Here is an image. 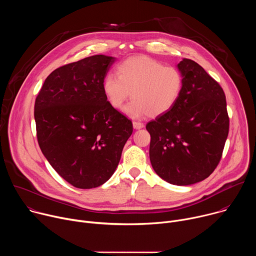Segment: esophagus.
I'll return each mask as SVG.
<instances>
[{"mask_svg":"<svg viewBox=\"0 0 256 256\" xmlns=\"http://www.w3.org/2000/svg\"><path fill=\"white\" fill-rule=\"evenodd\" d=\"M132 126L134 130H140V128H144V124L142 122H132Z\"/></svg>","mask_w":256,"mask_h":256,"instance_id":"obj_1","label":"esophagus"}]
</instances>
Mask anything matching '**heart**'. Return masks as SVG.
Returning a JSON list of instances; mask_svg holds the SVG:
<instances>
[{"label":"heart","mask_w":256,"mask_h":256,"mask_svg":"<svg viewBox=\"0 0 256 256\" xmlns=\"http://www.w3.org/2000/svg\"><path fill=\"white\" fill-rule=\"evenodd\" d=\"M118 77L108 74L102 82V91L108 103L122 109L130 97L134 99L124 108V114L138 118L144 116L159 118L176 104L184 85L178 68L164 66L148 56H132L116 68Z\"/></svg>","instance_id":"heart-1"}]
</instances>
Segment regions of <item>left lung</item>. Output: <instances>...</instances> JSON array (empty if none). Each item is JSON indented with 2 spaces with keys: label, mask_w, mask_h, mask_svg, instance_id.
<instances>
[{
  "label": "left lung",
  "mask_w": 256,
  "mask_h": 256,
  "mask_svg": "<svg viewBox=\"0 0 256 256\" xmlns=\"http://www.w3.org/2000/svg\"><path fill=\"white\" fill-rule=\"evenodd\" d=\"M184 85L164 116L146 128L151 134L150 161L155 172L174 186L202 181L216 169L229 132L226 97L222 87L194 60L177 64Z\"/></svg>",
  "instance_id": "left-lung-1"
}]
</instances>
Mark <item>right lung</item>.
I'll list each match as a JSON object with an SVG mask.
<instances>
[{"mask_svg":"<svg viewBox=\"0 0 256 256\" xmlns=\"http://www.w3.org/2000/svg\"><path fill=\"white\" fill-rule=\"evenodd\" d=\"M116 58L96 54L54 70L35 100L40 150L70 184L90 190L114 173L132 124L106 100L102 82Z\"/></svg>","mask_w":256,"mask_h":256,"instance_id":"right-lung-1","label":"right lung"}]
</instances>
